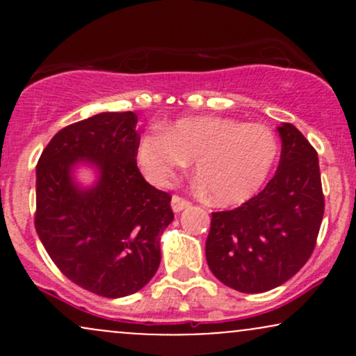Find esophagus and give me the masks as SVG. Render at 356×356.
Here are the masks:
<instances>
[{
  "mask_svg": "<svg viewBox=\"0 0 356 356\" xmlns=\"http://www.w3.org/2000/svg\"><path fill=\"white\" fill-rule=\"evenodd\" d=\"M189 206H191V202L186 201V199L179 197V195H174L172 201H170V207H172L174 212H182L184 209H187Z\"/></svg>",
  "mask_w": 356,
  "mask_h": 356,
  "instance_id": "obj_1",
  "label": "esophagus"
}]
</instances>
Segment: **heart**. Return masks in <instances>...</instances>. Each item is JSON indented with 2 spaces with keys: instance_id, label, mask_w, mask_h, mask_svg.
<instances>
[{
  "instance_id": "heart-1",
  "label": "heart",
  "mask_w": 356,
  "mask_h": 356,
  "mask_svg": "<svg viewBox=\"0 0 356 356\" xmlns=\"http://www.w3.org/2000/svg\"><path fill=\"white\" fill-rule=\"evenodd\" d=\"M280 154L271 129L231 117H189L150 132L137 144V164L154 186H169L195 161L194 172L218 206L246 202L263 189Z\"/></svg>"
}]
</instances>
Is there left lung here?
<instances>
[{"label": "left lung", "instance_id": "1", "mask_svg": "<svg viewBox=\"0 0 356 356\" xmlns=\"http://www.w3.org/2000/svg\"><path fill=\"white\" fill-rule=\"evenodd\" d=\"M277 132L275 177L236 209L212 212L207 264L241 293L269 291L295 276L312 256L325 212L316 150L295 125L281 124Z\"/></svg>", "mask_w": 356, "mask_h": 356}]
</instances>
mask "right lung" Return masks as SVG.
I'll list each match as a JSON object with an SVG mask.
<instances>
[{"label": "right lung", "mask_w": 356, "mask_h": 356, "mask_svg": "<svg viewBox=\"0 0 356 356\" xmlns=\"http://www.w3.org/2000/svg\"><path fill=\"white\" fill-rule=\"evenodd\" d=\"M134 112H102L61 129L36 165L35 227L68 280L105 298L134 295L161 264V236L172 222L170 195L137 167ZM88 166L96 181L74 177Z\"/></svg>", "instance_id": "1"}]
</instances>
